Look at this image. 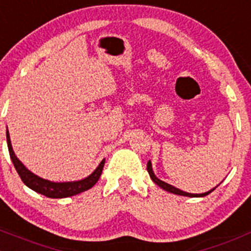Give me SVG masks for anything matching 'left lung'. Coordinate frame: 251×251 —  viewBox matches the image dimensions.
<instances>
[{"instance_id":"1","label":"left lung","mask_w":251,"mask_h":251,"mask_svg":"<svg viewBox=\"0 0 251 251\" xmlns=\"http://www.w3.org/2000/svg\"><path fill=\"white\" fill-rule=\"evenodd\" d=\"M147 172H149V175H150V177H151L152 181H153L154 183L157 184L158 187H161V188H162V189H165V191H167V192H171V193H173V194H178V196H184V197H205V196H207V194L212 193V192L215 189V187H214V188L210 189V191L205 192V193H200V194H197V193H187V192L181 191V189L176 188V187L171 186V184H168V183H166V182H163V181H161V179H158L157 177L154 176L153 171H152L151 161H149V162H147Z\"/></svg>"}]
</instances>
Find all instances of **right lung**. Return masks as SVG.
<instances>
[{
  "label": "right lung",
  "mask_w": 251,
  "mask_h": 251,
  "mask_svg": "<svg viewBox=\"0 0 251 251\" xmlns=\"http://www.w3.org/2000/svg\"><path fill=\"white\" fill-rule=\"evenodd\" d=\"M7 136V146H8L9 151V157L12 160L13 166H15L16 171L20 175L21 179L23 181V183L28 187V188L33 189L37 193H41L43 196L48 197V198H67V197L75 196V194L81 193L84 191H88L90 189L94 184L99 181L100 176H101L102 168H104L105 160H102L100 162V165L98 166L97 170L94 171L90 176L85 177L84 179L80 181H73V182H51L48 179L41 178L39 176L34 175V173L30 172L28 168H25V166L17 158V156L15 154L12 149V144H11V140H9V133L8 130L6 132Z\"/></svg>",
  "instance_id": "obj_1"
}]
</instances>
